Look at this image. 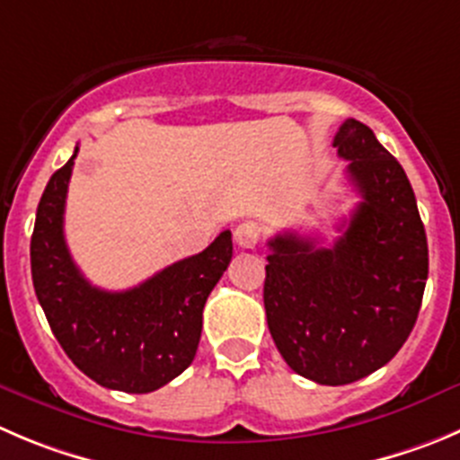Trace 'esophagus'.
I'll list each match as a JSON object with an SVG mask.
<instances>
[{
  "label": "esophagus",
  "instance_id": "obj_1",
  "mask_svg": "<svg viewBox=\"0 0 460 460\" xmlns=\"http://www.w3.org/2000/svg\"><path fill=\"white\" fill-rule=\"evenodd\" d=\"M261 234H264V230L255 221H243L234 227V242L242 248H255L260 243Z\"/></svg>",
  "mask_w": 460,
  "mask_h": 460
}]
</instances>
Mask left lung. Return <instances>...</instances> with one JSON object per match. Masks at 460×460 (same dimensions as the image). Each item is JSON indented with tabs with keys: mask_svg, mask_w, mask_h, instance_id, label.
<instances>
[{
	"mask_svg": "<svg viewBox=\"0 0 460 460\" xmlns=\"http://www.w3.org/2000/svg\"><path fill=\"white\" fill-rule=\"evenodd\" d=\"M361 196L332 248L269 239L264 307L293 373L343 386L386 366L409 339L429 273L427 234L400 162L373 130L345 119L334 137Z\"/></svg>",
	"mask_w": 460,
	"mask_h": 460,
	"instance_id": "left-lung-1",
	"label": "left lung"
}]
</instances>
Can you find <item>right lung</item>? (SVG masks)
Returning a JSON list of instances; mask_svg holds the SVG:
<instances>
[{
    "label": "right lung",
    "mask_w": 460,
    "mask_h": 460,
    "mask_svg": "<svg viewBox=\"0 0 460 460\" xmlns=\"http://www.w3.org/2000/svg\"><path fill=\"white\" fill-rule=\"evenodd\" d=\"M74 155L49 178L31 237V275L51 332L81 373L102 386L151 393L196 357L203 307L233 260L223 230L203 252L162 269L126 291L92 287L65 243L63 214Z\"/></svg>",
    "instance_id": "right-lung-1"
}]
</instances>
